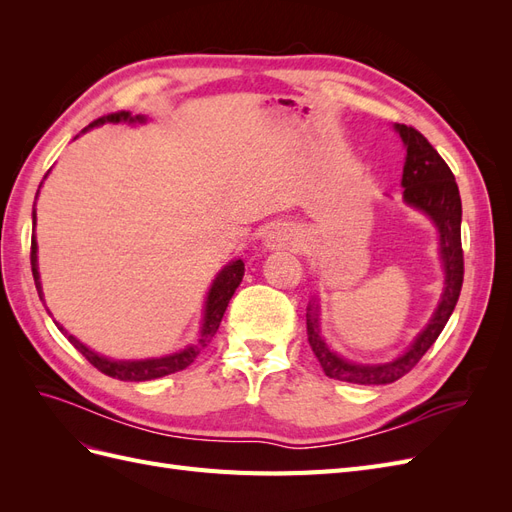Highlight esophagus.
<instances>
[{"mask_svg": "<svg viewBox=\"0 0 512 512\" xmlns=\"http://www.w3.org/2000/svg\"><path fill=\"white\" fill-rule=\"evenodd\" d=\"M299 245L297 230L288 224H275L265 235V250L269 252H292Z\"/></svg>", "mask_w": 512, "mask_h": 512, "instance_id": "1", "label": "esophagus"}]
</instances>
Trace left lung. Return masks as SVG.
Listing matches in <instances>:
<instances>
[{
  "instance_id": "8db88e82",
  "label": "left lung",
  "mask_w": 512,
  "mask_h": 512,
  "mask_svg": "<svg viewBox=\"0 0 512 512\" xmlns=\"http://www.w3.org/2000/svg\"><path fill=\"white\" fill-rule=\"evenodd\" d=\"M393 128L406 147L404 175H401L404 203L425 213L438 230L444 288L438 307L433 309L425 329L414 337V342L404 352L386 363H354L333 352L320 333V303L318 299L309 301L305 314L309 346H312L324 374L333 380L352 384H391L406 376L446 327L463 284L461 198L455 175L421 132L404 126V123H395Z\"/></svg>"
}]
</instances>
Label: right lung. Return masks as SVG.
I'll return each instance as SVG.
<instances>
[{
	"label": "right lung",
	"instance_id": "add662e5",
	"mask_svg": "<svg viewBox=\"0 0 512 512\" xmlns=\"http://www.w3.org/2000/svg\"><path fill=\"white\" fill-rule=\"evenodd\" d=\"M145 121H147L145 115H130L126 111H121V113H111V115H104V117L96 119L94 123H89V126L83 132H89L91 128H96V126H104V123H145ZM40 188H42V183H40ZM40 188H38V192H40ZM36 198H38V194H36ZM32 218H34V228H36V209L32 213ZM32 273H34L38 297L44 301V292H42V284H40V271H38L36 232H34V237H32ZM243 273H245L243 260L241 258L230 260L228 265L218 275H215V280H213V284H211V288L207 292L203 322H200V331H198L196 342L181 348V350H177V352H173V354L156 356V359H138V361L108 359V356H102V354L94 352L91 348H87L74 335H68V331L61 327L59 322H55V324H57V329L70 339V344L76 350H79L91 365H94L96 369H100L102 374L111 376V378H117V380H126V382L156 380V378H162V376H168V374H175V371H181V369H185V367L194 363V359L200 354V350H203L211 342L213 335L218 333L220 322L224 318V312H226V307H228V303L232 299V294H235V290L239 288V284L243 280ZM46 312H49V309H46ZM49 316L53 318L51 312H49Z\"/></svg>",
	"mask_w": 512,
	"mask_h": 512
}]
</instances>
